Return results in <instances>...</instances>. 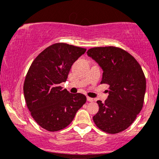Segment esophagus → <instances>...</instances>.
<instances>
[{
  "label": "esophagus",
  "mask_w": 159,
  "mask_h": 159,
  "mask_svg": "<svg viewBox=\"0 0 159 159\" xmlns=\"http://www.w3.org/2000/svg\"><path fill=\"white\" fill-rule=\"evenodd\" d=\"M87 100L88 102H93L94 101V99L93 98H90V97H88V96H87Z\"/></svg>",
  "instance_id": "obj_1"
}]
</instances>
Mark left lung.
I'll return each instance as SVG.
<instances>
[{
	"label": "left lung",
	"mask_w": 159,
	"mask_h": 159,
	"mask_svg": "<svg viewBox=\"0 0 159 159\" xmlns=\"http://www.w3.org/2000/svg\"><path fill=\"white\" fill-rule=\"evenodd\" d=\"M87 54L102 69L101 84L109 85L105 102L97 101L99 109L93 117L94 123L109 134L123 132L143 107L146 78L141 66L134 57L118 47H95Z\"/></svg>",
	"instance_id": "8db88e82"
}]
</instances>
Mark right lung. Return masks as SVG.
I'll return each instance as SVG.
<instances>
[{"mask_svg":"<svg viewBox=\"0 0 159 159\" xmlns=\"http://www.w3.org/2000/svg\"><path fill=\"white\" fill-rule=\"evenodd\" d=\"M85 52L81 47L55 43L43 51L30 65L24 95L32 117L45 130L57 132L68 126L87 101L84 95L70 93L60 86Z\"/></svg>","mask_w":159,"mask_h":159,"instance_id":"add662e5","label":"right lung"}]
</instances>
